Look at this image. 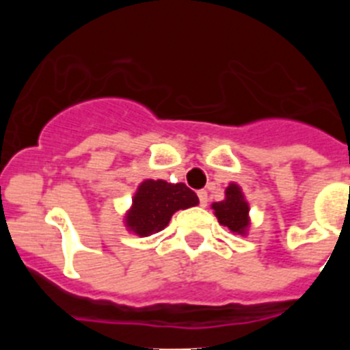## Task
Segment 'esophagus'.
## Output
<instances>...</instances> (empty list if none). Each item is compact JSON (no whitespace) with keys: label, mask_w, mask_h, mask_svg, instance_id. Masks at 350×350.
Instances as JSON below:
<instances>
[{"label":"esophagus","mask_w":350,"mask_h":350,"mask_svg":"<svg viewBox=\"0 0 350 350\" xmlns=\"http://www.w3.org/2000/svg\"><path fill=\"white\" fill-rule=\"evenodd\" d=\"M198 198H200V205L206 206V202H208V194H206V191H200V193H198Z\"/></svg>","instance_id":"34e87169"}]
</instances>
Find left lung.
<instances>
[{
	"label": "left lung",
	"mask_w": 350,
	"mask_h": 350,
	"mask_svg": "<svg viewBox=\"0 0 350 350\" xmlns=\"http://www.w3.org/2000/svg\"><path fill=\"white\" fill-rule=\"evenodd\" d=\"M213 213L219 224L226 226L231 233L245 234L249 230V203L243 198L240 185L230 184L226 187V198L222 202L213 203Z\"/></svg>",
	"instance_id": "obj_1"
}]
</instances>
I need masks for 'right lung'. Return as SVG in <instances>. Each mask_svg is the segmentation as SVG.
Segmentation results:
<instances>
[{
	"label": "right lung",
	"instance_id": "right-lung-1",
	"mask_svg": "<svg viewBox=\"0 0 350 350\" xmlns=\"http://www.w3.org/2000/svg\"><path fill=\"white\" fill-rule=\"evenodd\" d=\"M200 203L196 193L185 184L166 180H144L138 185L131 208L126 213V228L138 237H148L165 230L177 210Z\"/></svg>",
	"mask_w": 350,
	"mask_h": 350
}]
</instances>
